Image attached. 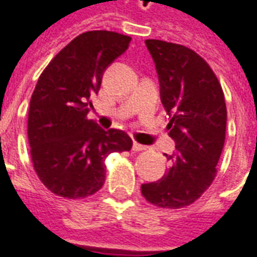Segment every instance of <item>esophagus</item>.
Wrapping results in <instances>:
<instances>
[{
    "label": "esophagus",
    "mask_w": 257,
    "mask_h": 257,
    "mask_svg": "<svg viewBox=\"0 0 257 257\" xmlns=\"http://www.w3.org/2000/svg\"><path fill=\"white\" fill-rule=\"evenodd\" d=\"M132 149H134V151H143V150H146L147 147L143 145H140V143H138V142H135L134 147H132Z\"/></svg>",
    "instance_id": "1"
}]
</instances>
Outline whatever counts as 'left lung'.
Wrapping results in <instances>:
<instances>
[{
  "instance_id": "1",
  "label": "left lung",
  "mask_w": 257,
  "mask_h": 257,
  "mask_svg": "<svg viewBox=\"0 0 257 257\" xmlns=\"http://www.w3.org/2000/svg\"><path fill=\"white\" fill-rule=\"evenodd\" d=\"M161 85L167 129L176 143L171 168L160 180L142 184L158 208L189 206L209 189L226 139L224 93L213 70L198 53L179 44L146 40Z\"/></svg>"
}]
</instances>
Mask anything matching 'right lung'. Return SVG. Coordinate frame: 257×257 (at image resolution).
<instances>
[{
  "mask_svg": "<svg viewBox=\"0 0 257 257\" xmlns=\"http://www.w3.org/2000/svg\"><path fill=\"white\" fill-rule=\"evenodd\" d=\"M131 37L86 31L49 62L29 107L31 161L42 184L59 197L86 198L103 187L106 158L132 149L119 129H101L88 112L110 63L128 49Z\"/></svg>",
  "mask_w": 257,
  "mask_h": 257,
  "instance_id": "add662e5",
  "label": "right lung"
}]
</instances>
